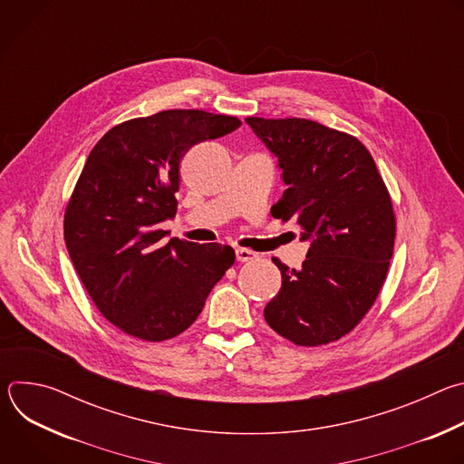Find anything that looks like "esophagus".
<instances>
[{
    "instance_id": "34e87169",
    "label": "esophagus",
    "mask_w": 464,
    "mask_h": 464,
    "mask_svg": "<svg viewBox=\"0 0 464 464\" xmlns=\"http://www.w3.org/2000/svg\"><path fill=\"white\" fill-rule=\"evenodd\" d=\"M235 253H237V260L238 262H249V260H255L258 256L255 251L246 249V247H237Z\"/></svg>"
}]
</instances>
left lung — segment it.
<instances>
[{
    "label": "left lung",
    "mask_w": 464,
    "mask_h": 464,
    "mask_svg": "<svg viewBox=\"0 0 464 464\" xmlns=\"http://www.w3.org/2000/svg\"><path fill=\"white\" fill-rule=\"evenodd\" d=\"M246 122L279 158L288 185L272 215L294 220L310 240L301 270L272 258L283 286L264 319L301 347L336 342L363 319L385 281L396 235L389 190L347 131L297 117Z\"/></svg>",
    "instance_id": "1"
}]
</instances>
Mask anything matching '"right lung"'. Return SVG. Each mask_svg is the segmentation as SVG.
Here are the masks:
<instances>
[{
  "instance_id": "1",
  "label": "right lung",
  "mask_w": 464,
  "mask_h": 464,
  "mask_svg": "<svg viewBox=\"0 0 464 464\" xmlns=\"http://www.w3.org/2000/svg\"><path fill=\"white\" fill-rule=\"evenodd\" d=\"M240 124L165 110L115 124L90 152L63 213V240L92 301L124 334L154 343L181 334L233 266L231 246L165 242L160 224L176 215L187 150Z\"/></svg>"
}]
</instances>
